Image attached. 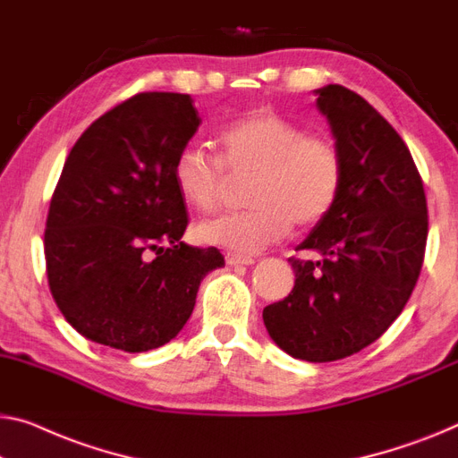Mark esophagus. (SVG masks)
<instances>
[{
  "label": "esophagus",
  "mask_w": 458,
  "mask_h": 458,
  "mask_svg": "<svg viewBox=\"0 0 458 458\" xmlns=\"http://www.w3.org/2000/svg\"><path fill=\"white\" fill-rule=\"evenodd\" d=\"M226 263L228 265H252L255 263V259L247 257V255H238V252H228Z\"/></svg>",
  "instance_id": "34e87169"
}]
</instances>
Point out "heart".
Segmentation results:
<instances>
[{"instance_id":"obj_1","label":"heart","mask_w":458,"mask_h":458,"mask_svg":"<svg viewBox=\"0 0 458 458\" xmlns=\"http://www.w3.org/2000/svg\"><path fill=\"white\" fill-rule=\"evenodd\" d=\"M220 158L189 143L179 152L173 179L181 199L201 214L222 206L228 174L255 173L250 209L226 214L197 226L201 242L238 252L263 250L292 228H312L335 208L344 187V154L327 135L269 108H257L226 123L217 133Z\"/></svg>"}]
</instances>
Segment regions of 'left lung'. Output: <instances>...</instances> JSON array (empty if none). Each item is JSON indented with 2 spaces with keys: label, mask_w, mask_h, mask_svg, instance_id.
I'll return each instance as SVG.
<instances>
[{
  "label": "left lung",
  "mask_w": 458,
  "mask_h": 458,
  "mask_svg": "<svg viewBox=\"0 0 458 458\" xmlns=\"http://www.w3.org/2000/svg\"><path fill=\"white\" fill-rule=\"evenodd\" d=\"M317 106L344 154V187L331 214L292 257L294 288L263 309L271 339L290 356L335 361L377 341L418 284L428 238L424 182L409 148L360 94L317 90Z\"/></svg>",
  "instance_id": "obj_1"
}]
</instances>
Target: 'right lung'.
<instances>
[{
    "label": "right lung",
    "mask_w": 458,
    "mask_h": 458,
    "mask_svg": "<svg viewBox=\"0 0 458 458\" xmlns=\"http://www.w3.org/2000/svg\"><path fill=\"white\" fill-rule=\"evenodd\" d=\"M189 94L141 92L80 135L51 197L45 261L55 304L86 339L156 350L193 312L216 247L181 241L189 216L173 179L199 127Z\"/></svg>",
    "instance_id": "1"
}]
</instances>
